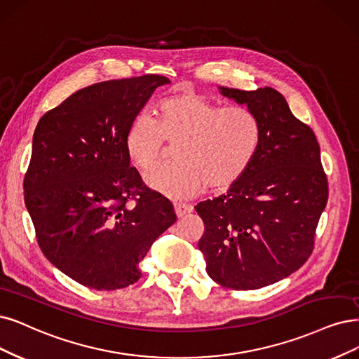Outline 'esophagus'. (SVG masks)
<instances>
[{
  "label": "esophagus",
  "instance_id": "34e87169",
  "mask_svg": "<svg viewBox=\"0 0 359 359\" xmlns=\"http://www.w3.org/2000/svg\"><path fill=\"white\" fill-rule=\"evenodd\" d=\"M175 211H176V216L180 219V217H183L184 215L191 213L192 207H191V205H187V204H175Z\"/></svg>",
  "mask_w": 359,
  "mask_h": 359
}]
</instances>
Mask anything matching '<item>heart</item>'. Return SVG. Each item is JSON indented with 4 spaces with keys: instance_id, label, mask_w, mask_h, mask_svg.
<instances>
[{
    "instance_id": "obj_1",
    "label": "heart",
    "mask_w": 359,
    "mask_h": 359,
    "mask_svg": "<svg viewBox=\"0 0 359 359\" xmlns=\"http://www.w3.org/2000/svg\"><path fill=\"white\" fill-rule=\"evenodd\" d=\"M259 116L245 106H220L192 91H179L158 104V123L137 118L126 133L131 164L149 171L161 158L164 142L176 146L177 165L146 176L148 187L171 200H187L204 188L223 192L240 180L260 146Z\"/></svg>"
}]
</instances>
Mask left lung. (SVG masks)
<instances>
[{
  "label": "left lung",
  "instance_id": "obj_1",
  "mask_svg": "<svg viewBox=\"0 0 359 359\" xmlns=\"http://www.w3.org/2000/svg\"><path fill=\"white\" fill-rule=\"evenodd\" d=\"M219 91L259 116L262 137L245 175L224 195L195 207L205 228L198 248L211 280L256 290L308 260L328 184L312 128L291 114L281 93L271 87Z\"/></svg>",
  "mask_w": 359,
  "mask_h": 359
}]
</instances>
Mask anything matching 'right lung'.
Returning a JSON list of instances; mask_svg holds the SVG:
<instances>
[{"mask_svg":"<svg viewBox=\"0 0 359 359\" xmlns=\"http://www.w3.org/2000/svg\"><path fill=\"white\" fill-rule=\"evenodd\" d=\"M161 75L111 79L78 90L39 119L25 175V204L44 256L74 281L118 290L176 222L165 198L143 187L126 152L128 126ZM135 197L137 205L126 203Z\"/></svg>","mask_w":359,"mask_h":359,"instance_id":"right-lung-1","label":"right lung"}]
</instances>
